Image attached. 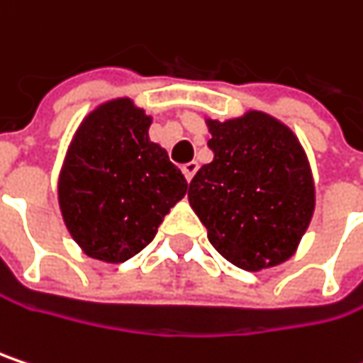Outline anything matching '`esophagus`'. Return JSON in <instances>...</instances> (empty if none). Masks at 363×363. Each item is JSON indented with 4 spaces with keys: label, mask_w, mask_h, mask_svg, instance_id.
<instances>
[{
    "label": "esophagus",
    "mask_w": 363,
    "mask_h": 363,
    "mask_svg": "<svg viewBox=\"0 0 363 363\" xmlns=\"http://www.w3.org/2000/svg\"><path fill=\"white\" fill-rule=\"evenodd\" d=\"M197 168H199V164H197L195 160H193V162H186V164L182 166V174H184V179H186V181H191V179L195 177Z\"/></svg>",
    "instance_id": "34e87169"
}]
</instances>
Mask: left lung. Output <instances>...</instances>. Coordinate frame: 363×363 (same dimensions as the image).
Wrapping results in <instances>:
<instances>
[{"label":"left lung","instance_id":"8db88e82","mask_svg":"<svg viewBox=\"0 0 363 363\" xmlns=\"http://www.w3.org/2000/svg\"><path fill=\"white\" fill-rule=\"evenodd\" d=\"M214 160L189 184V203L214 249L243 270L289 259L313 214V182L295 135L262 112L208 122Z\"/></svg>","mask_w":363,"mask_h":363}]
</instances>
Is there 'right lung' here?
I'll use <instances>...</instances> for the list:
<instances>
[{
  "label": "right lung",
  "instance_id": "obj_1",
  "mask_svg": "<svg viewBox=\"0 0 363 363\" xmlns=\"http://www.w3.org/2000/svg\"><path fill=\"white\" fill-rule=\"evenodd\" d=\"M151 118L114 99L84 118L60 174V208L86 255L126 262L153 241L186 193L182 172L149 141Z\"/></svg>",
  "mask_w": 363,
  "mask_h": 363
}]
</instances>
